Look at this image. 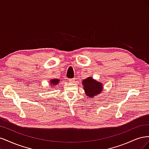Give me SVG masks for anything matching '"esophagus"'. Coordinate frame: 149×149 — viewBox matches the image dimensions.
Here are the masks:
<instances>
[{
	"instance_id": "obj_1",
	"label": "esophagus",
	"mask_w": 149,
	"mask_h": 149,
	"mask_svg": "<svg viewBox=\"0 0 149 149\" xmlns=\"http://www.w3.org/2000/svg\"><path fill=\"white\" fill-rule=\"evenodd\" d=\"M69 80H70V82H71V83H73V82L74 81L75 78H71V79H70Z\"/></svg>"
}]
</instances>
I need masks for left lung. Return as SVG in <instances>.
<instances>
[{"label": "left lung", "instance_id": "1", "mask_svg": "<svg viewBox=\"0 0 149 149\" xmlns=\"http://www.w3.org/2000/svg\"><path fill=\"white\" fill-rule=\"evenodd\" d=\"M84 89L86 94L90 97H93L101 93L102 91V84L91 77H88L83 81Z\"/></svg>", "mask_w": 149, "mask_h": 149}]
</instances>
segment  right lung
Segmentation results:
<instances>
[{"label": "right lung", "mask_w": 149, "mask_h": 149, "mask_svg": "<svg viewBox=\"0 0 149 149\" xmlns=\"http://www.w3.org/2000/svg\"><path fill=\"white\" fill-rule=\"evenodd\" d=\"M51 81V84H53V86H54V85H56L58 83H59V81H60V80L59 79H52V81Z\"/></svg>", "instance_id": "obj_1"}]
</instances>
